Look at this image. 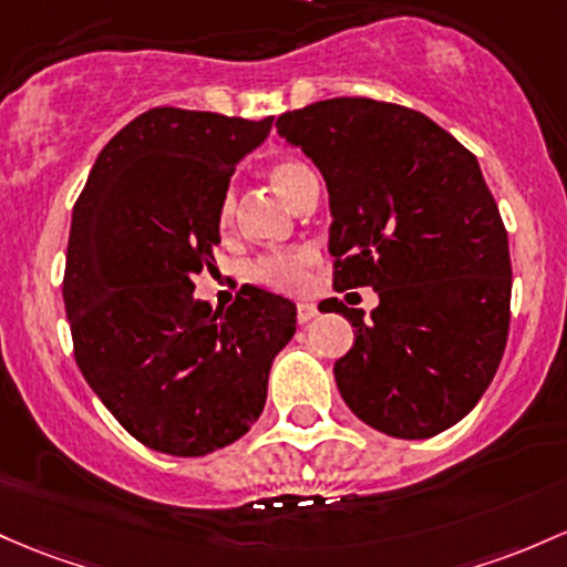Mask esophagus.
<instances>
[{"mask_svg":"<svg viewBox=\"0 0 567 567\" xmlns=\"http://www.w3.org/2000/svg\"><path fill=\"white\" fill-rule=\"evenodd\" d=\"M315 317H317V307L312 301L298 303V322H309V320H315Z\"/></svg>","mask_w":567,"mask_h":567,"instance_id":"obj_1","label":"esophagus"}]
</instances>
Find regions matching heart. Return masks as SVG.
I'll return each mask as SVG.
<instances>
[{
	"label": "heart",
	"mask_w": 567,
	"mask_h": 567,
	"mask_svg": "<svg viewBox=\"0 0 567 567\" xmlns=\"http://www.w3.org/2000/svg\"><path fill=\"white\" fill-rule=\"evenodd\" d=\"M309 177H312V172H309L301 161H293V158H277V161H271V166H269L271 185L282 193L290 204L296 202L298 190H301V185L307 183ZM234 209H236L234 193H226L220 202V207H217V226H220L223 231H228V228H231ZM309 264H312V252H307V250L277 252V255H266V258H260L258 264H255L252 274H255V279H260V282L269 285V288L298 290L303 285V279H307Z\"/></svg>",
	"instance_id": "heart-1"
}]
</instances>
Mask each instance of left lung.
Returning a JSON list of instances; mask_svg holds the SVG:
<instances>
[{"label": "left lung", "instance_id": "left-lung-1", "mask_svg": "<svg viewBox=\"0 0 567 567\" xmlns=\"http://www.w3.org/2000/svg\"><path fill=\"white\" fill-rule=\"evenodd\" d=\"M277 134L328 188L336 290L371 285L369 320L336 360L358 420L395 439H431L493 382L508 336V234L474 153L422 112L341 96L277 117Z\"/></svg>", "mask_w": 567, "mask_h": 567}]
</instances>
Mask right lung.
Segmentation results:
<instances>
[{
  "mask_svg": "<svg viewBox=\"0 0 567 567\" xmlns=\"http://www.w3.org/2000/svg\"><path fill=\"white\" fill-rule=\"evenodd\" d=\"M274 117L155 107L99 153L72 209L64 307L74 360L99 401L145 446L202 457L264 412L296 303L245 288L226 312L193 298L215 269L217 207Z\"/></svg>",
  "mask_w": 567,
  "mask_h": 567,
  "instance_id": "obj_1",
  "label": "right lung"
}]
</instances>
